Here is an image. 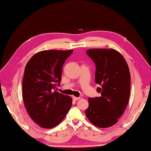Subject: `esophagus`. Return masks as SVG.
I'll return each mask as SVG.
<instances>
[{"instance_id": "esophagus-1", "label": "esophagus", "mask_w": 151, "mask_h": 151, "mask_svg": "<svg viewBox=\"0 0 151 151\" xmlns=\"http://www.w3.org/2000/svg\"><path fill=\"white\" fill-rule=\"evenodd\" d=\"M73 99L74 101H78V100H80V99H81V97H75V96H73Z\"/></svg>"}]
</instances>
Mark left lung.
I'll return each mask as SVG.
<instances>
[{
	"instance_id": "8db88e82",
	"label": "left lung",
	"mask_w": 151,
	"mask_h": 151,
	"mask_svg": "<svg viewBox=\"0 0 151 151\" xmlns=\"http://www.w3.org/2000/svg\"><path fill=\"white\" fill-rule=\"evenodd\" d=\"M96 65L95 82L101 96L89 98L86 117L95 126L105 129L116 124L129 102L130 75L128 64L114 49H92L86 51Z\"/></svg>"
}]
</instances>
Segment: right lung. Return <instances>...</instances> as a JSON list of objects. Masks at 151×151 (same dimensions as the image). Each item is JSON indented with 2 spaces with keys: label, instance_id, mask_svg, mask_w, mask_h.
<instances>
[{
  "label": "right lung",
  "instance_id": "add662e5",
  "mask_svg": "<svg viewBox=\"0 0 151 151\" xmlns=\"http://www.w3.org/2000/svg\"><path fill=\"white\" fill-rule=\"evenodd\" d=\"M73 50H45L31 58L24 69L22 98L28 114L43 129H52L65 117L72 99L56 91L62 67Z\"/></svg>",
  "mask_w": 151,
  "mask_h": 151
}]
</instances>
